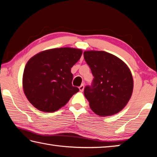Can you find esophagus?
<instances>
[{
    "label": "esophagus",
    "mask_w": 157,
    "mask_h": 157,
    "mask_svg": "<svg viewBox=\"0 0 157 157\" xmlns=\"http://www.w3.org/2000/svg\"><path fill=\"white\" fill-rule=\"evenodd\" d=\"M79 90H80L81 92H83L84 91V84H82L79 87Z\"/></svg>",
    "instance_id": "34e87169"
}]
</instances>
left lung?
<instances>
[{
    "instance_id": "8db88e82",
    "label": "left lung",
    "mask_w": 157,
    "mask_h": 157,
    "mask_svg": "<svg viewBox=\"0 0 157 157\" xmlns=\"http://www.w3.org/2000/svg\"><path fill=\"white\" fill-rule=\"evenodd\" d=\"M86 62L94 79L84 88L91 109L100 116L117 113L124 108L133 93V80L127 64L104 51H86Z\"/></svg>"
}]
</instances>
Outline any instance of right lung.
<instances>
[{
  "label": "right lung",
  "mask_w": 157,
  "mask_h": 157,
  "mask_svg": "<svg viewBox=\"0 0 157 157\" xmlns=\"http://www.w3.org/2000/svg\"><path fill=\"white\" fill-rule=\"evenodd\" d=\"M82 54L79 49H51L28 61L23 74V89L34 107L41 112H56L78 93L79 88L72 85L71 69Z\"/></svg>",
  "instance_id": "add662e5"
}]
</instances>
